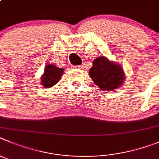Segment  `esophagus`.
<instances>
[{"label":"esophagus","mask_w":159,"mask_h":159,"mask_svg":"<svg viewBox=\"0 0 159 159\" xmlns=\"http://www.w3.org/2000/svg\"><path fill=\"white\" fill-rule=\"evenodd\" d=\"M76 68H78V69H83L84 68V66H75Z\"/></svg>","instance_id":"34e87169"}]
</instances>
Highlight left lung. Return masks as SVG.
<instances>
[{
  "label": "left lung",
  "instance_id": "obj_1",
  "mask_svg": "<svg viewBox=\"0 0 159 159\" xmlns=\"http://www.w3.org/2000/svg\"><path fill=\"white\" fill-rule=\"evenodd\" d=\"M89 75L97 86L104 90H114L123 84L124 74L123 69L118 64L108 61L101 56L93 62Z\"/></svg>",
  "mask_w": 159,
  "mask_h": 159
}]
</instances>
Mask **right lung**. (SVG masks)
Returning a JSON list of instances; mask_svg holds the SVG:
<instances>
[{
    "label": "right lung",
    "instance_id": "1",
    "mask_svg": "<svg viewBox=\"0 0 159 159\" xmlns=\"http://www.w3.org/2000/svg\"><path fill=\"white\" fill-rule=\"evenodd\" d=\"M63 69L58 68L54 65L49 64L46 66L43 75L41 78L43 86L45 88H51L58 82L62 76Z\"/></svg>",
    "mask_w": 159,
    "mask_h": 159
}]
</instances>
